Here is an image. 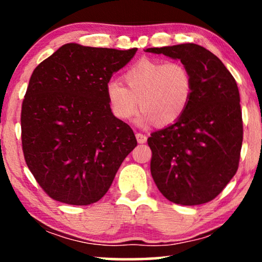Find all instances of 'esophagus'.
<instances>
[{
	"label": "esophagus",
	"mask_w": 262,
	"mask_h": 262,
	"mask_svg": "<svg viewBox=\"0 0 262 262\" xmlns=\"http://www.w3.org/2000/svg\"><path fill=\"white\" fill-rule=\"evenodd\" d=\"M136 138H137V142L141 143V144L145 143L146 139H148V138H146V136L141 134V132H137V134H136Z\"/></svg>",
	"instance_id": "34e87169"
}]
</instances>
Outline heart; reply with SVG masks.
Here are the masks:
<instances>
[{
  "mask_svg": "<svg viewBox=\"0 0 262 262\" xmlns=\"http://www.w3.org/2000/svg\"><path fill=\"white\" fill-rule=\"evenodd\" d=\"M125 83L112 80L106 93L113 113L123 120L135 116L139 107L141 121L156 125L173 124L187 108L193 94V76L177 60L142 59L124 75Z\"/></svg>",
  "mask_w": 262,
  "mask_h": 262,
  "instance_id": "obj_1",
  "label": "heart"
}]
</instances>
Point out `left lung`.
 <instances>
[{"label":"left lung","instance_id":"8db88e82","mask_svg":"<svg viewBox=\"0 0 262 262\" xmlns=\"http://www.w3.org/2000/svg\"><path fill=\"white\" fill-rule=\"evenodd\" d=\"M145 51L180 59L193 76V94L184 114L148 138L154 181L175 204L211 202L238 168L243 124L235 78L217 56L192 42Z\"/></svg>","mask_w":262,"mask_h":262}]
</instances>
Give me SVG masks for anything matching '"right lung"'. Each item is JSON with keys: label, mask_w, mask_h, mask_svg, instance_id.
I'll return each instance as SVG.
<instances>
[{"label": "right lung", "mask_w": 262, "mask_h": 262, "mask_svg": "<svg viewBox=\"0 0 262 262\" xmlns=\"http://www.w3.org/2000/svg\"><path fill=\"white\" fill-rule=\"evenodd\" d=\"M136 51L69 42L32 74L21 107L23 151L39 186L57 202H98L137 145L132 128L113 116L106 93Z\"/></svg>", "instance_id": "add662e5"}]
</instances>
